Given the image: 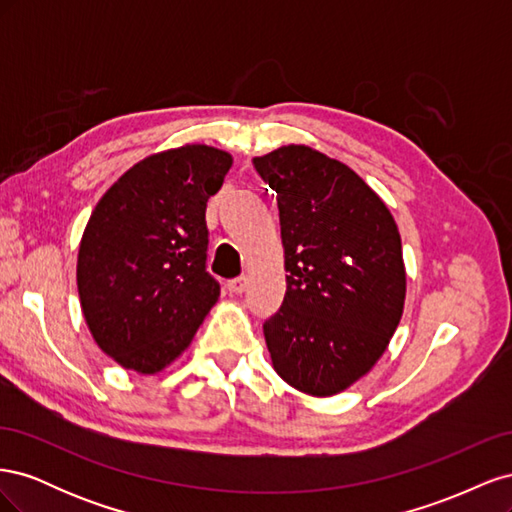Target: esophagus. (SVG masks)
Returning <instances> with one entry per match:
<instances>
[{
    "label": "esophagus",
    "instance_id": "1",
    "mask_svg": "<svg viewBox=\"0 0 512 512\" xmlns=\"http://www.w3.org/2000/svg\"><path fill=\"white\" fill-rule=\"evenodd\" d=\"M245 288H247V280H245V277H237V280L226 282L228 294H243Z\"/></svg>",
    "mask_w": 512,
    "mask_h": 512
}]
</instances>
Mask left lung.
<instances>
[{"instance_id": "8db88e82", "label": "left lung", "mask_w": 512, "mask_h": 512, "mask_svg": "<svg viewBox=\"0 0 512 512\" xmlns=\"http://www.w3.org/2000/svg\"><path fill=\"white\" fill-rule=\"evenodd\" d=\"M277 194L286 297L265 322L273 369L314 397L346 391L378 363L404 314L395 218L344 162L307 145L254 158Z\"/></svg>"}]
</instances>
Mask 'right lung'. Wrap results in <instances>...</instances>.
<instances>
[{
  "mask_svg": "<svg viewBox=\"0 0 512 512\" xmlns=\"http://www.w3.org/2000/svg\"><path fill=\"white\" fill-rule=\"evenodd\" d=\"M230 166L228 151L198 143L153 153L91 211L76 288L91 337L123 369L160 374L218 303L205 211Z\"/></svg>",
  "mask_w": 512,
  "mask_h": 512,
  "instance_id": "add662e5",
  "label": "right lung"
}]
</instances>
